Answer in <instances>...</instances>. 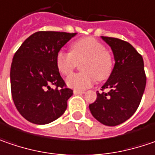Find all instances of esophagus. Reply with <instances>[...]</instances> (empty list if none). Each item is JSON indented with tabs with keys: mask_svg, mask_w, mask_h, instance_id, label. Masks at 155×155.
Here are the masks:
<instances>
[{
	"mask_svg": "<svg viewBox=\"0 0 155 155\" xmlns=\"http://www.w3.org/2000/svg\"><path fill=\"white\" fill-rule=\"evenodd\" d=\"M83 93H84L83 91L76 90V89H74V94H83Z\"/></svg>",
	"mask_w": 155,
	"mask_h": 155,
	"instance_id": "obj_1",
	"label": "esophagus"
}]
</instances>
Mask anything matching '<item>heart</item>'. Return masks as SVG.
<instances>
[{
  "instance_id": "b5f03b06",
  "label": "heart",
  "mask_w": 155,
  "mask_h": 155,
  "mask_svg": "<svg viewBox=\"0 0 155 155\" xmlns=\"http://www.w3.org/2000/svg\"><path fill=\"white\" fill-rule=\"evenodd\" d=\"M81 65L80 74H75L67 79L66 82L72 88L83 90L94 83L95 80L105 81L111 75L114 61L106 50L103 44L94 38H82L71 44L70 53L61 50L58 52L55 63L59 72L68 76Z\"/></svg>"
}]
</instances>
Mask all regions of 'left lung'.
<instances>
[{
    "label": "left lung",
    "instance_id": "8db88e82",
    "mask_svg": "<svg viewBox=\"0 0 155 155\" xmlns=\"http://www.w3.org/2000/svg\"><path fill=\"white\" fill-rule=\"evenodd\" d=\"M111 47L114 67L111 75L89 105L94 117L106 126H117L137 110L144 93L147 77L143 58L131 44L117 38L101 36ZM105 89L108 90L104 92Z\"/></svg>",
    "mask_w": 155,
    "mask_h": 155
}]
</instances>
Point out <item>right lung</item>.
<instances>
[{"mask_svg": "<svg viewBox=\"0 0 155 155\" xmlns=\"http://www.w3.org/2000/svg\"><path fill=\"white\" fill-rule=\"evenodd\" d=\"M76 33L39 31L24 41L10 69L11 93L17 110L34 124L50 123L67 109L73 90L55 63L58 52Z\"/></svg>", "mask_w": 155, "mask_h": 155, "instance_id": "1", "label": "right lung"}]
</instances>
